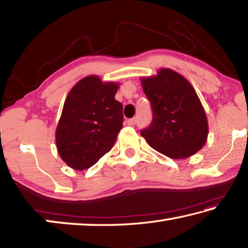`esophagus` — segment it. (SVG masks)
Returning a JSON list of instances; mask_svg holds the SVG:
<instances>
[{
  "instance_id": "esophagus-1",
  "label": "esophagus",
  "mask_w": 248,
  "mask_h": 248,
  "mask_svg": "<svg viewBox=\"0 0 248 248\" xmlns=\"http://www.w3.org/2000/svg\"><path fill=\"white\" fill-rule=\"evenodd\" d=\"M127 123L129 125H134L137 124V118H132V119H128Z\"/></svg>"
}]
</instances>
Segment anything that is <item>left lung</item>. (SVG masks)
<instances>
[{
    "label": "left lung",
    "instance_id": "left-lung-1",
    "mask_svg": "<svg viewBox=\"0 0 248 248\" xmlns=\"http://www.w3.org/2000/svg\"><path fill=\"white\" fill-rule=\"evenodd\" d=\"M153 118L141 136L170 158H186L198 152L208 137V120L194 87L183 75L161 69L154 77L141 78Z\"/></svg>",
    "mask_w": 248,
    "mask_h": 248
}]
</instances>
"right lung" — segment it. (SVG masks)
Wrapping results in <instances>:
<instances>
[{
  "instance_id": "add662e5",
  "label": "right lung",
  "mask_w": 248,
  "mask_h": 248,
  "mask_svg": "<svg viewBox=\"0 0 248 248\" xmlns=\"http://www.w3.org/2000/svg\"><path fill=\"white\" fill-rule=\"evenodd\" d=\"M118 87L90 75L66 96L56 143L61 158L73 170L90 169L114 146L124 121L123 104L115 99Z\"/></svg>"
}]
</instances>
